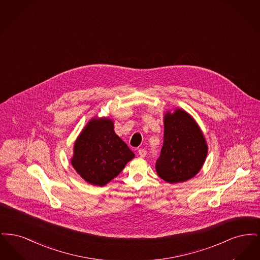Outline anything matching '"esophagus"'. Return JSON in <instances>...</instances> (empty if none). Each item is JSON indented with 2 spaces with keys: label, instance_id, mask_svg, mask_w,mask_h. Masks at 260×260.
<instances>
[{
  "label": "esophagus",
  "instance_id": "1",
  "mask_svg": "<svg viewBox=\"0 0 260 260\" xmlns=\"http://www.w3.org/2000/svg\"><path fill=\"white\" fill-rule=\"evenodd\" d=\"M146 154H147V151H146L145 149L140 148L138 150V155H139L140 157L144 158V157L146 156Z\"/></svg>",
  "mask_w": 260,
  "mask_h": 260
}]
</instances>
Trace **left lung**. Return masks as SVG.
Masks as SVG:
<instances>
[{
    "label": "left lung",
    "mask_w": 260,
    "mask_h": 260,
    "mask_svg": "<svg viewBox=\"0 0 260 260\" xmlns=\"http://www.w3.org/2000/svg\"><path fill=\"white\" fill-rule=\"evenodd\" d=\"M161 155L156 161L158 175L169 183L184 182L202 169L208 145L198 124L187 112L176 108L164 117Z\"/></svg>",
    "instance_id": "1"
}]
</instances>
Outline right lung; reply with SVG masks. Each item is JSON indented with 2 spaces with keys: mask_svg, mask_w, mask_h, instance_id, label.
I'll return each mask as SVG.
<instances>
[{
  "mask_svg": "<svg viewBox=\"0 0 260 260\" xmlns=\"http://www.w3.org/2000/svg\"><path fill=\"white\" fill-rule=\"evenodd\" d=\"M134 158V152L115 134L113 121L93 118L75 142L71 164L87 182L104 186Z\"/></svg>",
  "mask_w": 260,
  "mask_h": 260,
  "instance_id": "obj_1",
  "label": "right lung"
}]
</instances>
